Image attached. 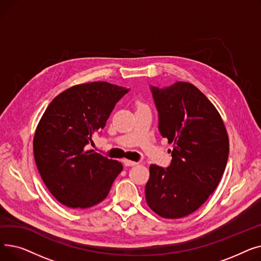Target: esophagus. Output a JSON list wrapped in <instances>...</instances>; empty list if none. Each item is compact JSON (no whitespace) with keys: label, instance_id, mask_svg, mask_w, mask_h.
Segmentation results:
<instances>
[{"label":"esophagus","instance_id":"obj_1","mask_svg":"<svg viewBox=\"0 0 261 261\" xmlns=\"http://www.w3.org/2000/svg\"><path fill=\"white\" fill-rule=\"evenodd\" d=\"M123 165L125 166H135L138 165V163L136 162H133V161H129V160H123Z\"/></svg>","mask_w":261,"mask_h":261}]
</instances>
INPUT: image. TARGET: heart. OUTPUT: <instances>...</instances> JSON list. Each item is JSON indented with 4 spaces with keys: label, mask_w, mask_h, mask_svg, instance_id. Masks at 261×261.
Instances as JSON below:
<instances>
[{
    "label": "heart",
    "mask_w": 261,
    "mask_h": 261,
    "mask_svg": "<svg viewBox=\"0 0 261 261\" xmlns=\"http://www.w3.org/2000/svg\"><path fill=\"white\" fill-rule=\"evenodd\" d=\"M141 107H143V106H141Z\"/></svg>",
    "instance_id": "b5f03b06"
}]
</instances>
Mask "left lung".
Masks as SVG:
<instances>
[{
    "label": "left lung",
    "instance_id": "left-lung-1",
    "mask_svg": "<svg viewBox=\"0 0 261 261\" xmlns=\"http://www.w3.org/2000/svg\"><path fill=\"white\" fill-rule=\"evenodd\" d=\"M159 113V131L172 144L167 168L150 165L148 206L166 219L196 212L217 188L228 159V138L215 106L198 88L177 81L150 86Z\"/></svg>",
    "mask_w": 261,
    "mask_h": 261
}]
</instances>
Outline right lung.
Segmentation results:
<instances>
[{"label":"right lung","instance_id":"add662e5","mask_svg":"<svg viewBox=\"0 0 261 261\" xmlns=\"http://www.w3.org/2000/svg\"><path fill=\"white\" fill-rule=\"evenodd\" d=\"M129 91L106 81L74 86L56 96L41 117L34 138L35 161L50 194L65 206L98 204L122 170L121 163L87 145Z\"/></svg>","mask_w":261,"mask_h":261}]
</instances>
